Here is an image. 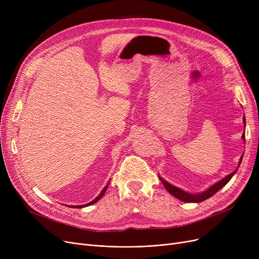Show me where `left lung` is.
Returning <instances> with one entry per match:
<instances>
[{
	"instance_id": "8db88e82",
	"label": "left lung",
	"mask_w": 259,
	"mask_h": 259,
	"mask_svg": "<svg viewBox=\"0 0 259 259\" xmlns=\"http://www.w3.org/2000/svg\"><path fill=\"white\" fill-rule=\"evenodd\" d=\"M242 120H243V124L246 125V118L243 117ZM241 138H242L243 141L246 140V137H244V133H242ZM244 142H246V141H244ZM241 160H242V156L240 157L238 167H239V165H240ZM237 169H238V168H237ZM237 169H236L234 172H232V173H230L229 175H227L226 178H224V179L221 180L220 182H217L216 184H214L213 186H211L210 188H208V189L206 190V191L200 192V193H196V194L188 193V192L184 191V190H182V189H180V188H178V187H175V186H173V185L167 183L166 181H164L161 178H159V180L161 181L162 185H164L165 188L167 189V191H168L170 194H172L174 197L179 198V199H181V200H183V201H185V202H200V201H203V200L208 199L209 197L213 196L217 191H220V190H221L224 186H226V185L230 182V180L233 178V175L236 173Z\"/></svg>"
}]
</instances>
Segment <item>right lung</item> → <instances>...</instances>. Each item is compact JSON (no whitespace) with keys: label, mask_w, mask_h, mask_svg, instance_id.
I'll return each mask as SVG.
<instances>
[{"label":"right lung","mask_w":259,"mask_h":259,"mask_svg":"<svg viewBox=\"0 0 259 259\" xmlns=\"http://www.w3.org/2000/svg\"><path fill=\"white\" fill-rule=\"evenodd\" d=\"M108 186H109V183L107 184V186L102 190V192L100 193V195L97 197V198H94L92 201H90V202H88V203H86V205H80V206H72L71 208H84V207H88V206H90V205H93V203H95L97 202L98 200H100L102 197H103V195L105 194V192H106V190H107V188H108Z\"/></svg>","instance_id":"right-lung-1"}]
</instances>
